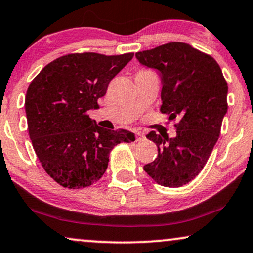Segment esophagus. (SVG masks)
<instances>
[{"mask_svg": "<svg viewBox=\"0 0 253 253\" xmlns=\"http://www.w3.org/2000/svg\"><path fill=\"white\" fill-rule=\"evenodd\" d=\"M144 134L143 133H141V132H139V133H136V141H142V140H144Z\"/></svg>", "mask_w": 253, "mask_h": 253, "instance_id": "1", "label": "esophagus"}]
</instances>
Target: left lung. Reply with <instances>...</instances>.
<instances>
[{
    "mask_svg": "<svg viewBox=\"0 0 253 253\" xmlns=\"http://www.w3.org/2000/svg\"><path fill=\"white\" fill-rule=\"evenodd\" d=\"M140 63L160 70L162 105L177 135L150 132L158 155L143 169L157 184L180 187L193 180L206 166L221 133L228 110V84L210 54L172 42L135 54Z\"/></svg>",
    "mask_w": 253,
    "mask_h": 253,
    "instance_id": "1",
    "label": "left lung"
}]
</instances>
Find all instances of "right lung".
<instances>
[{
    "label": "right lung",
    "instance_id": "right-lung-1",
    "mask_svg": "<svg viewBox=\"0 0 253 253\" xmlns=\"http://www.w3.org/2000/svg\"><path fill=\"white\" fill-rule=\"evenodd\" d=\"M133 55L70 53L49 62L30 83L25 96L30 139L43 170L61 186L77 190L98 181L111 150L135 141L132 132L103 128L87 114Z\"/></svg>",
    "mask_w": 253,
    "mask_h": 253
}]
</instances>
